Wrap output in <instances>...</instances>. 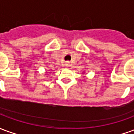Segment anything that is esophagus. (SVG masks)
Instances as JSON below:
<instances>
[{
  "mask_svg": "<svg viewBox=\"0 0 134 134\" xmlns=\"http://www.w3.org/2000/svg\"><path fill=\"white\" fill-rule=\"evenodd\" d=\"M64 67H70V62H66V63L64 64Z\"/></svg>",
  "mask_w": 134,
  "mask_h": 134,
  "instance_id": "obj_1",
  "label": "esophagus"
}]
</instances>
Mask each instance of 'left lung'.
<instances>
[{"mask_svg": "<svg viewBox=\"0 0 134 134\" xmlns=\"http://www.w3.org/2000/svg\"><path fill=\"white\" fill-rule=\"evenodd\" d=\"M83 73H85V72H83Z\"/></svg>", "mask_w": 134, "mask_h": 134, "instance_id": "obj_1", "label": "left lung"}]
</instances>
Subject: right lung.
I'll return each instance as SVG.
<instances>
[{
  "mask_svg": "<svg viewBox=\"0 0 134 134\" xmlns=\"http://www.w3.org/2000/svg\"><path fill=\"white\" fill-rule=\"evenodd\" d=\"M46 73H47V72H46Z\"/></svg>",
  "mask_w": 134,
  "mask_h": 134,
  "instance_id": "obj_1",
  "label": "right lung"
}]
</instances>
